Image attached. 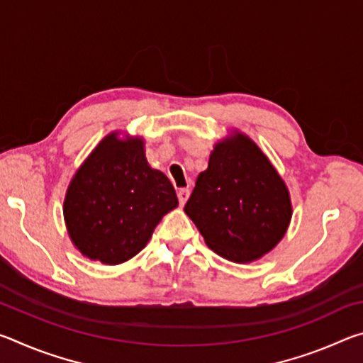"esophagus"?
Instances as JSON below:
<instances>
[{"label": "esophagus", "instance_id": "obj_1", "mask_svg": "<svg viewBox=\"0 0 363 363\" xmlns=\"http://www.w3.org/2000/svg\"><path fill=\"white\" fill-rule=\"evenodd\" d=\"M189 195H190L189 189H179V192H177V199H179V203L181 205H186Z\"/></svg>", "mask_w": 363, "mask_h": 363}]
</instances>
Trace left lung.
<instances>
[{
  "mask_svg": "<svg viewBox=\"0 0 363 363\" xmlns=\"http://www.w3.org/2000/svg\"><path fill=\"white\" fill-rule=\"evenodd\" d=\"M184 211L214 253L245 264L275 248L293 208L269 158L248 136L233 131L214 145Z\"/></svg>",
  "mask_w": 363,
  "mask_h": 363,
  "instance_id": "1",
  "label": "left lung"
}]
</instances>
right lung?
Segmentation results:
<instances>
[{"instance_id": "obj_1", "label": "right lung", "mask_w": 363, "mask_h": 363, "mask_svg": "<svg viewBox=\"0 0 363 363\" xmlns=\"http://www.w3.org/2000/svg\"><path fill=\"white\" fill-rule=\"evenodd\" d=\"M110 133L72 177L64 219L83 256L115 266L136 256L177 206L173 184L152 169L143 138Z\"/></svg>"}]
</instances>
